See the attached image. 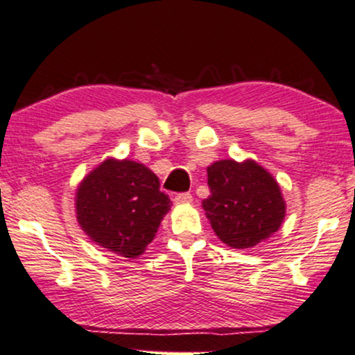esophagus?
I'll return each mask as SVG.
<instances>
[{
    "instance_id": "1",
    "label": "esophagus",
    "mask_w": 355,
    "mask_h": 355,
    "mask_svg": "<svg viewBox=\"0 0 355 355\" xmlns=\"http://www.w3.org/2000/svg\"><path fill=\"white\" fill-rule=\"evenodd\" d=\"M192 202V196L189 192H182V194H178L176 198H174V204L181 205V204H191Z\"/></svg>"
}]
</instances>
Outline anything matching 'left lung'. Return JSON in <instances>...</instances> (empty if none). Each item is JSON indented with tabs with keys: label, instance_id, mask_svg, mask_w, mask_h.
<instances>
[{
	"label": "left lung",
	"instance_id": "left-lung-1",
	"mask_svg": "<svg viewBox=\"0 0 355 355\" xmlns=\"http://www.w3.org/2000/svg\"><path fill=\"white\" fill-rule=\"evenodd\" d=\"M211 196L202 207L225 245L247 250L279 230L284 216L282 187L257 161L220 159L207 168Z\"/></svg>",
	"mask_w": 355,
	"mask_h": 355
}]
</instances>
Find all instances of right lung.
I'll use <instances>...</instances> for the list:
<instances>
[{
    "mask_svg": "<svg viewBox=\"0 0 355 355\" xmlns=\"http://www.w3.org/2000/svg\"><path fill=\"white\" fill-rule=\"evenodd\" d=\"M171 204L156 174L131 159L107 157L76 189V217L84 234L125 258L143 255Z\"/></svg>",
    "mask_w": 355,
    "mask_h": 355,
    "instance_id": "right-lung-1",
    "label": "right lung"
}]
</instances>
